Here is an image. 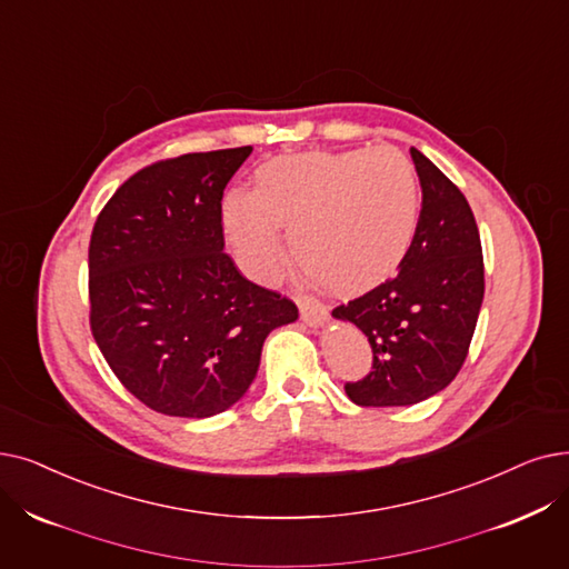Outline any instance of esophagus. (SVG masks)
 <instances>
[{
  "mask_svg": "<svg viewBox=\"0 0 569 569\" xmlns=\"http://www.w3.org/2000/svg\"><path fill=\"white\" fill-rule=\"evenodd\" d=\"M298 307H300V316H302V320L307 326H311V328H316V326H323L326 320H328V307L320 302V300H316V298H311V295H300L298 298Z\"/></svg>",
  "mask_w": 569,
  "mask_h": 569,
  "instance_id": "obj_1",
  "label": "esophagus"
}]
</instances>
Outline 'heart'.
Segmentation results:
<instances>
[{
  "mask_svg": "<svg viewBox=\"0 0 569 569\" xmlns=\"http://www.w3.org/2000/svg\"><path fill=\"white\" fill-rule=\"evenodd\" d=\"M421 223V186L395 148L311 151L277 158L256 171L253 192L223 202V228L246 274L274 279L295 258L341 295L372 290L395 277Z\"/></svg>",
  "mask_w": 569,
  "mask_h": 569,
  "instance_id": "heart-1",
  "label": "heart"
}]
</instances>
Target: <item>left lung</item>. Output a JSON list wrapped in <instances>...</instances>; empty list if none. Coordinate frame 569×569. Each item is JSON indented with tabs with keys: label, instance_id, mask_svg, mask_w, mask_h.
I'll list each match as a JSON object with an SVG mask.
<instances>
[{
	"label": "left lung",
	"instance_id": "1",
	"mask_svg": "<svg viewBox=\"0 0 569 569\" xmlns=\"http://www.w3.org/2000/svg\"><path fill=\"white\" fill-rule=\"evenodd\" d=\"M421 223L398 277L332 311L365 332L372 372L346 383L358 407H409L447 388L467 358L483 302V256L465 194L411 148Z\"/></svg>",
	"mask_w": 569,
	"mask_h": 569
}]
</instances>
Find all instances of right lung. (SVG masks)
Returning a JSON list of instances; mask_svg holds the SVG:
<instances>
[{
  "instance_id": "obj_1",
  "label": "right lung",
  "mask_w": 569,
  "mask_h": 569,
  "mask_svg": "<svg viewBox=\"0 0 569 569\" xmlns=\"http://www.w3.org/2000/svg\"><path fill=\"white\" fill-rule=\"evenodd\" d=\"M251 146L156 162L122 183L90 237V328L113 375L153 411L209 418L253 383L298 307L223 253V190Z\"/></svg>"
}]
</instances>
